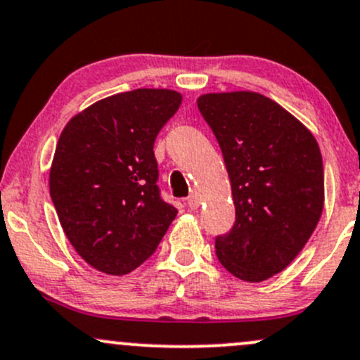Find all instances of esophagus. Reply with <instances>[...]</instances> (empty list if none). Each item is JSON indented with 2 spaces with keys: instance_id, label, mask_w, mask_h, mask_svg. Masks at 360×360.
I'll return each mask as SVG.
<instances>
[{
  "instance_id": "obj_1",
  "label": "esophagus",
  "mask_w": 360,
  "mask_h": 360,
  "mask_svg": "<svg viewBox=\"0 0 360 360\" xmlns=\"http://www.w3.org/2000/svg\"><path fill=\"white\" fill-rule=\"evenodd\" d=\"M188 207L190 209H198L200 207V195L196 191H193L190 196H188Z\"/></svg>"
}]
</instances>
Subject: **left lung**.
<instances>
[{
	"label": "left lung",
	"instance_id": "1",
	"mask_svg": "<svg viewBox=\"0 0 360 360\" xmlns=\"http://www.w3.org/2000/svg\"><path fill=\"white\" fill-rule=\"evenodd\" d=\"M198 110L221 146L236 221L215 238L226 271L248 283L281 272L305 247L324 205L321 150L307 127L252 91L210 93Z\"/></svg>",
	"mask_w": 360,
	"mask_h": 360
}]
</instances>
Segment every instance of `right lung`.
I'll use <instances>...</instances> for the list:
<instances>
[{
	"label": "right lung",
	"instance_id": "1",
	"mask_svg": "<svg viewBox=\"0 0 360 360\" xmlns=\"http://www.w3.org/2000/svg\"><path fill=\"white\" fill-rule=\"evenodd\" d=\"M170 89L113 94L72 117L50 170V195L75 252L122 276L153 255L177 209L160 196L157 134L179 108Z\"/></svg>",
	"mask_w": 360,
	"mask_h": 360
}]
</instances>
